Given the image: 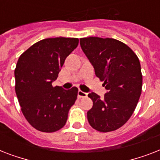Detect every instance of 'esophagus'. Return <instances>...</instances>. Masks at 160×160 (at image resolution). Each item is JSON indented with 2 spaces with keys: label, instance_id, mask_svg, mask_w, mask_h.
<instances>
[{
  "label": "esophagus",
  "instance_id": "1",
  "mask_svg": "<svg viewBox=\"0 0 160 160\" xmlns=\"http://www.w3.org/2000/svg\"><path fill=\"white\" fill-rule=\"evenodd\" d=\"M86 96H87V93L84 92L82 90H79V91H78V97L79 98L86 97Z\"/></svg>",
  "mask_w": 160,
  "mask_h": 160
}]
</instances>
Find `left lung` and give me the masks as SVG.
Wrapping results in <instances>:
<instances>
[{
  "label": "left lung",
  "instance_id": "obj_1",
  "mask_svg": "<svg viewBox=\"0 0 160 160\" xmlns=\"http://www.w3.org/2000/svg\"><path fill=\"white\" fill-rule=\"evenodd\" d=\"M80 41L95 75L104 81L107 90L103 99L94 92L88 95L93 101L87 112L88 121L100 132L116 130L131 117L141 95L143 78L139 58L115 39L90 36Z\"/></svg>",
  "mask_w": 160,
  "mask_h": 160
}]
</instances>
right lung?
I'll return each instance as SVG.
<instances>
[{
	"instance_id": "1",
	"label": "right lung",
	"mask_w": 160,
	"mask_h": 160,
	"mask_svg": "<svg viewBox=\"0 0 160 160\" xmlns=\"http://www.w3.org/2000/svg\"><path fill=\"white\" fill-rule=\"evenodd\" d=\"M78 38H47L27 49L15 70L16 94L26 120L39 131L52 133L65 126L78 89L52 86Z\"/></svg>"
}]
</instances>
